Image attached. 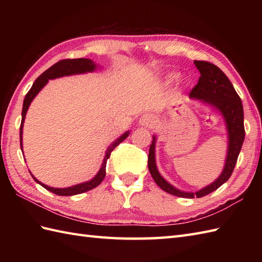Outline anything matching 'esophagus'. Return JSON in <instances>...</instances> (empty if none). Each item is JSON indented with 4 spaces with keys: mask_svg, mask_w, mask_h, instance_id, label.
I'll list each match as a JSON object with an SVG mask.
<instances>
[{
    "mask_svg": "<svg viewBox=\"0 0 262 262\" xmlns=\"http://www.w3.org/2000/svg\"><path fill=\"white\" fill-rule=\"evenodd\" d=\"M138 124L144 127H152L154 124V119L151 115H143L140 120H138Z\"/></svg>",
    "mask_w": 262,
    "mask_h": 262,
    "instance_id": "1",
    "label": "esophagus"
}]
</instances>
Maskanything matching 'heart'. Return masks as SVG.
<instances>
[{
    "mask_svg": "<svg viewBox=\"0 0 262 262\" xmlns=\"http://www.w3.org/2000/svg\"><path fill=\"white\" fill-rule=\"evenodd\" d=\"M178 79H179V74L178 73H171V74H168L165 76V83H168V84H170V83L177 81Z\"/></svg>",
    "mask_w": 262,
    "mask_h": 262,
    "instance_id": "heart-1",
    "label": "heart"
}]
</instances>
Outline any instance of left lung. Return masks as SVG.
Returning a JSON list of instances; mask_svg holds the SVG:
<instances>
[{
  "label": "left lung",
  "instance_id": "8db88e82",
  "mask_svg": "<svg viewBox=\"0 0 262 262\" xmlns=\"http://www.w3.org/2000/svg\"><path fill=\"white\" fill-rule=\"evenodd\" d=\"M194 65L200 72V77L197 85L192 89L189 98L203 102L208 105L211 110L217 111L223 117L226 134H227V151L225 158V164L220 177L210 185L204 187L196 192L182 191L180 189L172 186L160 174L155 161V144L157 136L153 135L152 144L149 145L148 152V170L155 183L163 189L165 192L182 198H200L206 194L213 192L219 189L223 183L230 179L234 166L236 164L237 157L240 154L242 144L246 136L243 124V105L234 86L231 83L223 71L216 65L205 60H194Z\"/></svg>",
  "mask_w": 262,
  "mask_h": 262
}]
</instances>
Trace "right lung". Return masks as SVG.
<instances>
[{
	"instance_id": "1",
	"label": "right lung",
	"mask_w": 262,
	"mask_h": 262,
	"mask_svg": "<svg viewBox=\"0 0 262 262\" xmlns=\"http://www.w3.org/2000/svg\"><path fill=\"white\" fill-rule=\"evenodd\" d=\"M97 68H98V65L94 63L92 59H89V58L63 59V60H59V62H57L56 64H54L53 66H51V68L46 70L40 76L38 77V79L35 81V83L32 84L30 90L28 91V93L26 94V98L24 100V107H22V114H21L22 119H21V126H20L21 149H22V133H24V122L26 119L27 111H28V109H29V105L32 102V100L36 98V96L39 92H40L41 89L47 84L48 81L57 79V77H62V76L90 73V72L96 71ZM128 135H129V130L125 132L124 134L119 136L117 140H115L113 143L110 144L107 148V151H105V155L103 158V162L101 164V168H100L98 173L94 176L91 180L79 183V185H75V186H71L68 188L49 187V186L45 185V183H42L39 180H37L36 178L31 174L33 180H35L37 183H39L40 186H42L45 189H47L48 191L56 193V194H58V196H74V194H79V193H83V192L91 190V189L96 188L97 186H99L100 183L102 182V180L105 177V165H107V160L109 159L111 152H113L114 148L116 146H118L122 141L126 140ZM22 151H24V149H22Z\"/></svg>"
}]
</instances>
